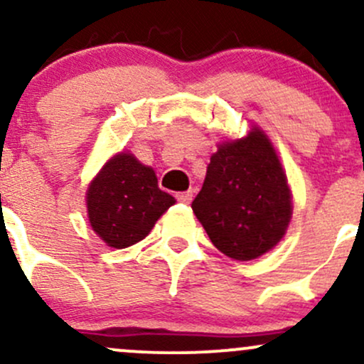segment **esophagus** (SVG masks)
Wrapping results in <instances>:
<instances>
[{
  "label": "esophagus",
  "instance_id": "obj_1",
  "mask_svg": "<svg viewBox=\"0 0 364 364\" xmlns=\"http://www.w3.org/2000/svg\"><path fill=\"white\" fill-rule=\"evenodd\" d=\"M176 198H178V202H181V203H190L191 202V198H193V191H183V193H178L176 195Z\"/></svg>",
  "mask_w": 364,
  "mask_h": 364
}]
</instances>
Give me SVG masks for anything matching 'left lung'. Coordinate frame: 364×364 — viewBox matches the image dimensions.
<instances>
[{
    "label": "left lung",
    "instance_id": "left-lung-1",
    "mask_svg": "<svg viewBox=\"0 0 364 364\" xmlns=\"http://www.w3.org/2000/svg\"><path fill=\"white\" fill-rule=\"evenodd\" d=\"M191 208L215 248L235 260H253L281 241L292 214L291 193L263 132L255 128L220 145Z\"/></svg>",
    "mask_w": 364,
    "mask_h": 364
}]
</instances>
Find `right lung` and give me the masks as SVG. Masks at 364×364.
<instances>
[{
  "label": "right lung",
  "instance_id": "1",
  "mask_svg": "<svg viewBox=\"0 0 364 364\" xmlns=\"http://www.w3.org/2000/svg\"><path fill=\"white\" fill-rule=\"evenodd\" d=\"M176 200L159 190L156 173L132 154H118L87 191L92 229L112 248H127L149 235Z\"/></svg>",
  "mask_w": 364,
  "mask_h": 364
}]
</instances>
